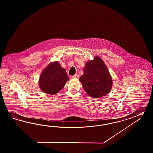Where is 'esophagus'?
Returning a JSON list of instances; mask_svg holds the SVG:
<instances>
[{
    "instance_id": "1",
    "label": "esophagus",
    "mask_w": 153,
    "mask_h": 153,
    "mask_svg": "<svg viewBox=\"0 0 153 153\" xmlns=\"http://www.w3.org/2000/svg\"><path fill=\"white\" fill-rule=\"evenodd\" d=\"M73 78H79V74H75L74 75H73V76H71Z\"/></svg>"
}]
</instances>
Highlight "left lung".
Here are the masks:
<instances>
[{"label": "left lung", "instance_id": "obj_1", "mask_svg": "<svg viewBox=\"0 0 153 153\" xmlns=\"http://www.w3.org/2000/svg\"><path fill=\"white\" fill-rule=\"evenodd\" d=\"M79 80L86 93L94 98H100L108 94L113 85L109 71L99 56L85 63L84 74Z\"/></svg>", "mask_w": 153, "mask_h": 153}]
</instances>
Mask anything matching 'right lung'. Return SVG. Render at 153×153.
<instances>
[{
    "mask_svg": "<svg viewBox=\"0 0 153 153\" xmlns=\"http://www.w3.org/2000/svg\"><path fill=\"white\" fill-rule=\"evenodd\" d=\"M69 79L58 62L50 63L40 76L39 85L43 92L55 94L62 90Z\"/></svg>",
    "mask_w": 153,
    "mask_h": 153,
    "instance_id": "right-lung-1",
    "label": "right lung"
}]
</instances>
